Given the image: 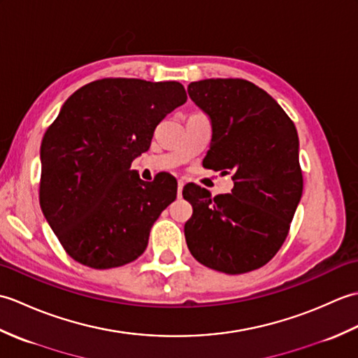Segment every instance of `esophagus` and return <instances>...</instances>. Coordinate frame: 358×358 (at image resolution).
<instances>
[{"mask_svg": "<svg viewBox=\"0 0 358 358\" xmlns=\"http://www.w3.org/2000/svg\"><path fill=\"white\" fill-rule=\"evenodd\" d=\"M183 186H185V183L181 180H178V191H177V194H178V196H181V192H183Z\"/></svg>", "mask_w": 358, "mask_h": 358, "instance_id": "esophagus-1", "label": "esophagus"}]
</instances>
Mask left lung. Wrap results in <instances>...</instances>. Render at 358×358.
<instances>
[{"mask_svg": "<svg viewBox=\"0 0 358 358\" xmlns=\"http://www.w3.org/2000/svg\"><path fill=\"white\" fill-rule=\"evenodd\" d=\"M192 101L212 120L203 166L231 173V194L212 199L186 185L192 217L185 224L196 262L237 275L262 268L283 245L303 192L299 135L273 98L241 78L194 81Z\"/></svg>", "mask_w": 358, "mask_h": 358, "instance_id": "left-lung-1", "label": "left lung"}]
</instances>
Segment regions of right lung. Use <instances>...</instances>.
I'll return each mask as SVG.
<instances>
[{"instance_id": "add662e5", "label": "right lung", "mask_w": 358, "mask_h": 358, "mask_svg": "<svg viewBox=\"0 0 358 358\" xmlns=\"http://www.w3.org/2000/svg\"><path fill=\"white\" fill-rule=\"evenodd\" d=\"M187 100L177 81L103 78L67 98L41 143V210L75 262L94 269L136 260L177 180H140L134 158L159 121Z\"/></svg>"}]
</instances>
